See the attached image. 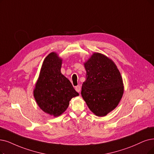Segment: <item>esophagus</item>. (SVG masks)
Wrapping results in <instances>:
<instances>
[{"instance_id":"34e87169","label":"esophagus","mask_w":154,"mask_h":154,"mask_svg":"<svg viewBox=\"0 0 154 154\" xmlns=\"http://www.w3.org/2000/svg\"><path fill=\"white\" fill-rule=\"evenodd\" d=\"M75 90H76V91H78V92L80 91V90H81V86H79V85L76 86V87H75Z\"/></svg>"}]
</instances>
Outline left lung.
Returning a JSON list of instances; mask_svg holds the SVG:
<instances>
[{
	"label": "left lung",
	"instance_id": "1",
	"mask_svg": "<svg viewBox=\"0 0 154 154\" xmlns=\"http://www.w3.org/2000/svg\"><path fill=\"white\" fill-rule=\"evenodd\" d=\"M86 80L81 94L91 111L105 116L119 103L123 95V82L113 61L100 53H94L84 63Z\"/></svg>",
	"mask_w": 154,
	"mask_h": 154
}]
</instances>
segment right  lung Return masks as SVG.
I'll return each instance as SVG.
<instances>
[{
	"mask_svg": "<svg viewBox=\"0 0 154 154\" xmlns=\"http://www.w3.org/2000/svg\"><path fill=\"white\" fill-rule=\"evenodd\" d=\"M62 61L56 52L48 55L43 62L33 90L39 107L54 117L65 112L71 98L79 95L70 81L60 72Z\"/></svg>",
	"mask_w": 154,
	"mask_h": 154,
	"instance_id": "obj_1",
	"label": "right lung"
}]
</instances>
